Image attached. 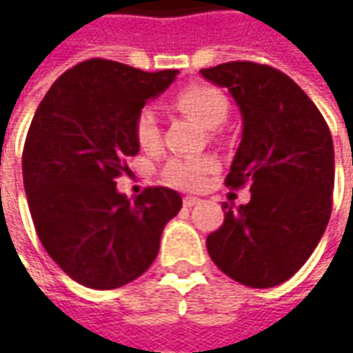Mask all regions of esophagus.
Returning a JSON list of instances; mask_svg holds the SVG:
<instances>
[{
  "label": "esophagus",
  "mask_w": 353,
  "mask_h": 353,
  "mask_svg": "<svg viewBox=\"0 0 353 353\" xmlns=\"http://www.w3.org/2000/svg\"><path fill=\"white\" fill-rule=\"evenodd\" d=\"M184 208H194V206H198L200 204V198H194V196H186L183 200Z\"/></svg>",
  "instance_id": "34e87169"
}]
</instances>
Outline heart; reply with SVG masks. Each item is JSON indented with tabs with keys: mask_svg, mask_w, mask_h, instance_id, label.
<instances>
[{
	"mask_svg": "<svg viewBox=\"0 0 353 353\" xmlns=\"http://www.w3.org/2000/svg\"><path fill=\"white\" fill-rule=\"evenodd\" d=\"M170 103L190 119H194L200 128L216 129L224 123L230 112V102L222 90L210 84L194 82L188 84L179 92H174ZM133 133L139 149L145 153H155L161 147V128L155 112L143 108L135 117ZM216 163L212 159H170L161 172L163 183L183 190H196L200 188L206 176L214 172Z\"/></svg>",
	"mask_w": 353,
	"mask_h": 353,
	"instance_id": "1",
	"label": "heart"
}]
</instances>
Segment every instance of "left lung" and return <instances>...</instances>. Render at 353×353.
<instances>
[{"label":"left lung","mask_w":353,"mask_h":353,"mask_svg":"<svg viewBox=\"0 0 353 353\" xmlns=\"http://www.w3.org/2000/svg\"><path fill=\"white\" fill-rule=\"evenodd\" d=\"M200 74L230 90L239 105L243 133L225 186L251 190L248 204L224 202V224L206 248L237 283L277 287L306 263L330 220V129L301 86L273 66L234 61Z\"/></svg>","instance_id":"left-lung-1"}]
</instances>
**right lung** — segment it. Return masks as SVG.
<instances>
[{"label":"right lung","instance_id":"right-lung-1","mask_svg":"<svg viewBox=\"0 0 353 353\" xmlns=\"http://www.w3.org/2000/svg\"><path fill=\"white\" fill-rule=\"evenodd\" d=\"M176 74L90 59L66 70L34 112L23 147L31 218L52 261L84 287L110 291L141 277L183 208L167 186L135 200L116 188L125 159L139 153L135 117Z\"/></svg>","mask_w":353,"mask_h":353}]
</instances>
